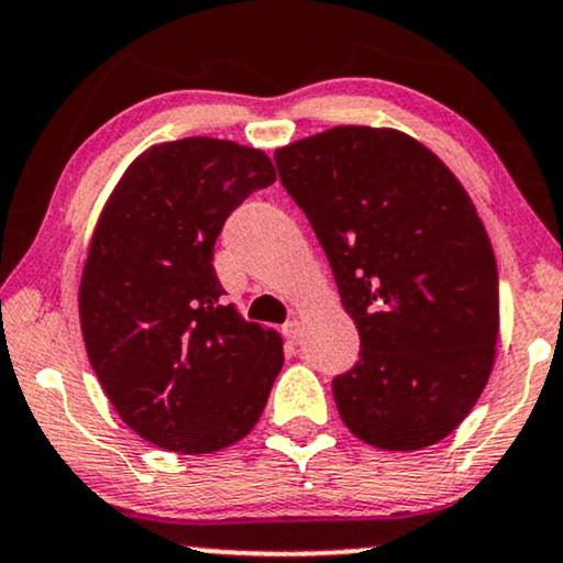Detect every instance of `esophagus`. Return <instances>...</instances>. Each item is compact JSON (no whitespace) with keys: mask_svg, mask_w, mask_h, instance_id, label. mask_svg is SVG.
<instances>
[{"mask_svg":"<svg viewBox=\"0 0 563 563\" xmlns=\"http://www.w3.org/2000/svg\"><path fill=\"white\" fill-rule=\"evenodd\" d=\"M284 335H287V340L291 342V345H299L301 335H305V330H301V322L299 320H291V322L284 324Z\"/></svg>","mask_w":563,"mask_h":563,"instance_id":"1","label":"esophagus"}]
</instances>
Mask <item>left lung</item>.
Instances as JSON below:
<instances>
[{
	"instance_id": "8db88e82",
	"label": "left lung",
	"mask_w": 563,
	"mask_h": 563,
	"mask_svg": "<svg viewBox=\"0 0 563 563\" xmlns=\"http://www.w3.org/2000/svg\"><path fill=\"white\" fill-rule=\"evenodd\" d=\"M274 159L361 335V361L332 380L340 419L378 450L442 442L483 394L500 330L475 202L434 152L388 126L328 129Z\"/></svg>"
}]
</instances>
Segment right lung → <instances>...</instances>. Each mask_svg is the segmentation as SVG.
I'll use <instances>...</instances> for the list:
<instances>
[{
  "label": "right lung",
  "mask_w": 563,
  "mask_h": 563,
  "mask_svg": "<svg viewBox=\"0 0 563 563\" xmlns=\"http://www.w3.org/2000/svg\"><path fill=\"white\" fill-rule=\"evenodd\" d=\"M274 180L266 152L187 136L142 152L106 200L80 276V332L121 421L154 446L210 454L262 417L284 342L223 305L213 246Z\"/></svg>",
  "instance_id": "1"
}]
</instances>
